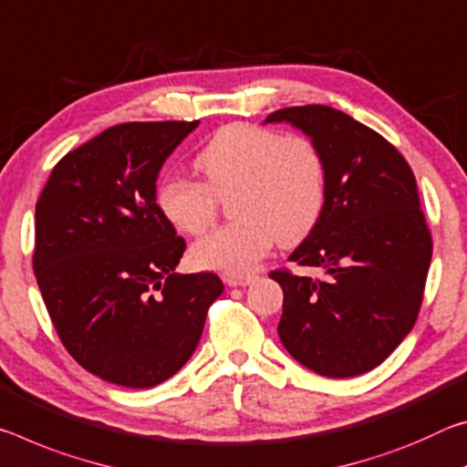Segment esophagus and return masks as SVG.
Here are the masks:
<instances>
[{"label":"esophagus","mask_w":467,"mask_h":467,"mask_svg":"<svg viewBox=\"0 0 467 467\" xmlns=\"http://www.w3.org/2000/svg\"><path fill=\"white\" fill-rule=\"evenodd\" d=\"M254 279H256L254 275H225V284H227L229 287H244V285H250Z\"/></svg>","instance_id":"obj_1"}]
</instances>
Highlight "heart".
Masks as SVG:
<instances>
[{"label": "heart", "instance_id": "b5f03b06", "mask_svg": "<svg viewBox=\"0 0 467 467\" xmlns=\"http://www.w3.org/2000/svg\"><path fill=\"white\" fill-rule=\"evenodd\" d=\"M201 180L170 175L157 188L161 215L182 234L201 235L229 198L232 223L198 240L201 269L244 275L279 244H296L317 227L327 202V161L306 136L229 124L196 155Z\"/></svg>", "mask_w": 467, "mask_h": 467}]
</instances>
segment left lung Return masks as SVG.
Returning a JSON list of instances; mask_svg holds the SVG:
<instances>
[{"mask_svg":"<svg viewBox=\"0 0 467 467\" xmlns=\"http://www.w3.org/2000/svg\"><path fill=\"white\" fill-rule=\"evenodd\" d=\"M308 134L327 161V202L289 261L323 277L269 273L284 287L277 333L306 368L328 379L387 360L416 325L432 235L411 167L391 142L327 105L273 111Z\"/></svg>","mask_w":467,"mask_h":467,"instance_id":"obj_1","label":"left lung"}]
</instances>
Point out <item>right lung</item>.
Segmentation results:
<instances>
[{"mask_svg": "<svg viewBox=\"0 0 467 467\" xmlns=\"http://www.w3.org/2000/svg\"><path fill=\"white\" fill-rule=\"evenodd\" d=\"M194 121L107 128L53 167L35 211L33 269L61 343L107 383L173 377L223 292L215 273H175L186 242L157 206V178Z\"/></svg>", "mask_w": 467, "mask_h": 467, "instance_id": "1", "label": "right lung"}]
</instances>
